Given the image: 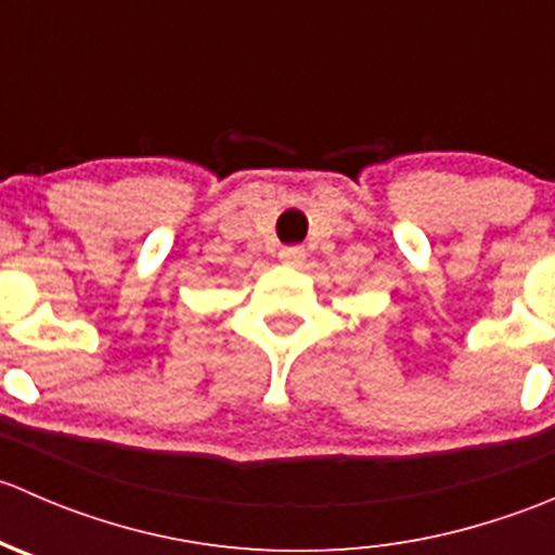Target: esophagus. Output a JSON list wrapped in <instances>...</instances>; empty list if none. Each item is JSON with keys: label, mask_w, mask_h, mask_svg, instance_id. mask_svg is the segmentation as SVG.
<instances>
[{"label": "esophagus", "mask_w": 555, "mask_h": 555, "mask_svg": "<svg viewBox=\"0 0 555 555\" xmlns=\"http://www.w3.org/2000/svg\"><path fill=\"white\" fill-rule=\"evenodd\" d=\"M279 260H282L284 266H300V262L306 260V249L304 246H284V249L279 251Z\"/></svg>", "instance_id": "obj_1"}]
</instances>
